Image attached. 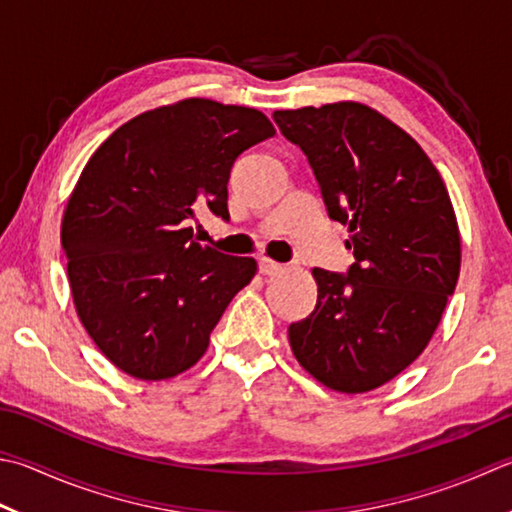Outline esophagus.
<instances>
[{
  "instance_id": "esophagus-1",
  "label": "esophagus",
  "mask_w": 512,
  "mask_h": 512,
  "mask_svg": "<svg viewBox=\"0 0 512 512\" xmlns=\"http://www.w3.org/2000/svg\"><path fill=\"white\" fill-rule=\"evenodd\" d=\"M258 269H260V274H263V276H274V274L281 272L283 265L276 263V260H272V258H260Z\"/></svg>"
}]
</instances>
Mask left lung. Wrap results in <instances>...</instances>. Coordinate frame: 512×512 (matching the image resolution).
Wrapping results in <instances>:
<instances>
[{
	"label": "left lung",
	"mask_w": 512,
	"mask_h": 512,
	"mask_svg": "<svg viewBox=\"0 0 512 512\" xmlns=\"http://www.w3.org/2000/svg\"><path fill=\"white\" fill-rule=\"evenodd\" d=\"M316 176L327 216L350 227L347 272L316 267L314 312L289 325L298 363L332 390L379 388L417 359L459 278L448 189L397 124L356 102L274 111Z\"/></svg>",
	"instance_id": "1"
}]
</instances>
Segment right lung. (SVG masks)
<instances>
[{"label": "right lung", "mask_w": 512, "mask_h": 512, "mask_svg": "<svg viewBox=\"0 0 512 512\" xmlns=\"http://www.w3.org/2000/svg\"><path fill=\"white\" fill-rule=\"evenodd\" d=\"M274 133L256 109L196 98L122 124L86 162L62 249L77 316L115 368L160 381L205 354L256 260L196 243L187 220H229L231 167Z\"/></svg>", "instance_id": "add662e5"}]
</instances>
